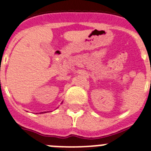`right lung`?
Wrapping results in <instances>:
<instances>
[{"label": "right lung", "mask_w": 151, "mask_h": 151, "mask_svg": "<svg viewBox=\"0 0 151 151\" xmlns=\"http://www.w3.org/2000/svg\"><path fill=\"white\" fill-rule=\"evenodd\" d=\"M40 114H43V112H41V113H40Z\"/></svg>", "instance_id": "1"}]
</instances>
